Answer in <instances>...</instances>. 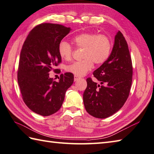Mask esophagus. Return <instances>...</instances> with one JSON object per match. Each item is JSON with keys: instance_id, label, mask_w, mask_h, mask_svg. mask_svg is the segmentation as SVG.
Listing matches in <instances>:
<instances>
[{"instance_id": "34e87169", "label": "esophagus", "mask_w": 154, "mask_h": 154, "mask_svg": "<svg viewBox=\"0 0 154 154\" xmlns=\"http://www.w3.org/2000/svg\"><path fill=\"white\" fill-rule=\"evenodd\" d=\"M78 79H79V77L77 76H74V81H77Z\"/></svg>"}]
</instances>
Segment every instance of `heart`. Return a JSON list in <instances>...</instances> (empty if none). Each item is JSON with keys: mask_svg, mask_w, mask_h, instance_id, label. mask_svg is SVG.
<instances>
[{"mask_svg": "<svg viewBox=\"0 0 154 154\" xmlns=\"http://www.w3.org/2000/svg\"><path fill=\"white\" fill-rule=\"evenodd\" d=\"M73 42L76 47L83 48L82 58L66 66V71L77 76H82L91 70L93 62L97 65L103 63L108 58L112 48V43L105 35L94 33H82L75 36ZM58 54L65 61L72 59V48L66 41L60 42L58 45Z\"/></svg>", "mask_w": 154, "mask_h": 154, "instance_id": "obj_1", "label": "heart"}]
</instances>
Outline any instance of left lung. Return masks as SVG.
I'll return each mask as SVG.
<instances>
[{
    "label": "left lung",
    "mask_w": 154,
    "mask_h": 154,
    "mask_svg": "<svg viewBox=\"0 0 154 154\" xmlns=\"http://www.w3.org/2000/svg\"><path fill=\"white\" fill-rule=\"evenodd\" d=\"M100 85L87 78L83 94L85 107L90 115L104 119L117 112L129 97L132 83L131 58L127 42L119 31L111 54L93 72Z\"/></svg>",
    "instance_id": "obj_1"
}]
</instances>
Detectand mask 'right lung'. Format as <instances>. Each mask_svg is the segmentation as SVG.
<instances>
[{
  "instance_id": "obj_1",
  "label": "right lung",
  "mask_w": 154,
  "mask_h": 154,
  "mask_svg": "<svg viewBox=\"0 0 154 154\" xmlns=\"http://www.w3.org/2000/svg\"><path fill=\"white\" fill-rule=\"evenodd\" d=\"M70 31L62 25L40 24L31 31L22 47L17 79L23 99L32 111L44 117L59 111L74 82L69 72L60 74L58 82L49 76L51 69L59 72L54 69L62 62L58 45Z\"/></svg>"
}]
</instances>
